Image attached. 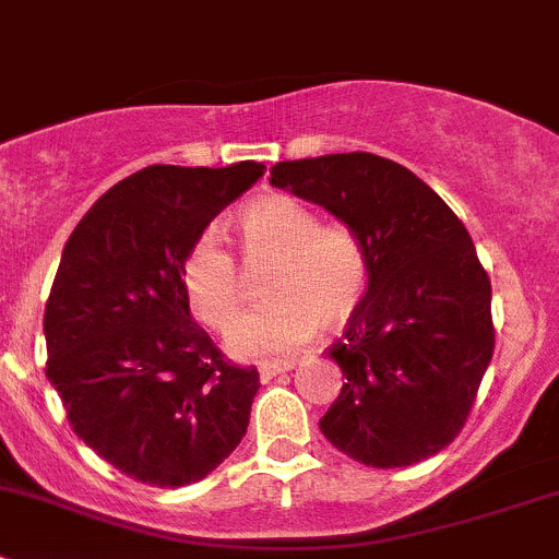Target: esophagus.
Listing matches in <instances>:
<instances>
[{
	"instance_id": "esophagus-1",
	"label": "esophagus",
	"mask_w": 559,
	"mask_h": 559,
	"mask_svg": "<svg viewBox=\"0 0 559 559\" xmlns=\"http://www.w3.org/2000/svg\"><path fill=\"white\" fill-rule=\"evenodd\" d=\"M292 368H295V365H292V362H284V365H262V368H259V379L270 381V379H275V376L286 373V370H292Z\"/></svg>"
}]
</instances>
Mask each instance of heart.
Returning <instances> with one entry per match:
<instances>
[{
    "instance_id": "obj_1",
    "label": "heart",
    "mask_w": 559,
    "mask_h": 559,
    "mask_svg": "<svg viewBox=\"0 0 559 559\" xmlns=\"http://www.w3.org/2000/svg\"><path fill=\"white\" fill-rule=\"evenodd\" d=\"M240 257L251 267L270 264L264 302L243 316L227 337L240 359H284L319 330L341 332L368 300L373 257L348 224H321L311 205L289 194L248 202L238 216ZM180 289L191 313L211 330H229L243 311V278L235 253L216 233L191 240L180 259Z\"/></svg>"
}]
</instances>
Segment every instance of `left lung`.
Here are the masks:
<instances>
[{
  "label": "left lung",
  "instance_id": "left-lung-1",
  "mask_svg": "<svg viewBox=\"0 0 559 559\" xmlns=\"http://www.w3.org/2000/svg\"><path fill=\"white\" fill-rule=\"evenodd\" d=\"M270 183L326 207L373 257L368 300L330 346L346 384L324 438L370 467L447 449L495 352L492 284L465 224L425 180L362 151L278 162Z\"/></svg>",
  "mask_w": 559,
  "mask_h": 559
}]
</instances>
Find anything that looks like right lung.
<instances>
[{
	"instance_id": "right-lung-1",
	"label": "right lung",
	"mask_w": 559,
	"mask_h": 559,
	"mask_svg": "<svg viewBox=\"0 0 559 559\" xmlns=\"http://www.w3.org/2000/svg\"><path fill=\"white\" fill-rule=\"evenodd\" d=\"M262 175L259 162L151 165L99 197L61 253L45 376L75 436L134 481H200L246 436L259 373L191 319L180 259Z\"/></svg>"
}]
</instances>
